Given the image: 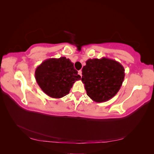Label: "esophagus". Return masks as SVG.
<instances>
[{"instance_id": "obj_1", "label": "esophagus", "mask_w": 154, "mask_h": 154, "mask_svg": "<svg viewBox=\"0 0 154 154\" xmlns=\"http://www.w3.org/2000/svg\"><path fill=\"white\" fill-rule=\"evenodd\" d=\"M78 74H79V75H80L81 77L82 76V70H80V71H78Z\"/></svg>"}]
</instances>
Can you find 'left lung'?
I'll use <instances>...</instances> for the list:
<instances>
[{"instance_id": "obj_1", "label": "left lung", "mask_w": 154, "mask_h": 154, "mask_svg": "<svg viewBox=\"0 0 154 154\" xmlns=\"http://www.w3.org/2000/svg\"><path fill=\"white\" fill-rule=\"evenodd\" d=\"M125 75L123 66L114 60L105 57L88 59L82 69V81L87 96L95 102L101 103L117 94Z\"/></svg>"}]
</instances>
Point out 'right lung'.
Wrapping results in <instances>:
<instances>
[{"mask_svg": "<svg viewBox=\"0 0 154 154\" xmlns=\"http://www.w3.org/2000/svg\"><path fill=\"white\" fill-rule=\"evenodd\" d=\"M36 81L42 91L53 98H61L69 93L81 76L69 58H49L36 67Z\"/></svg>", "mask_w": 154, "mask_h": 154, "instance_id": "right-lung-1", "label": "right lung"}]
</instances>
